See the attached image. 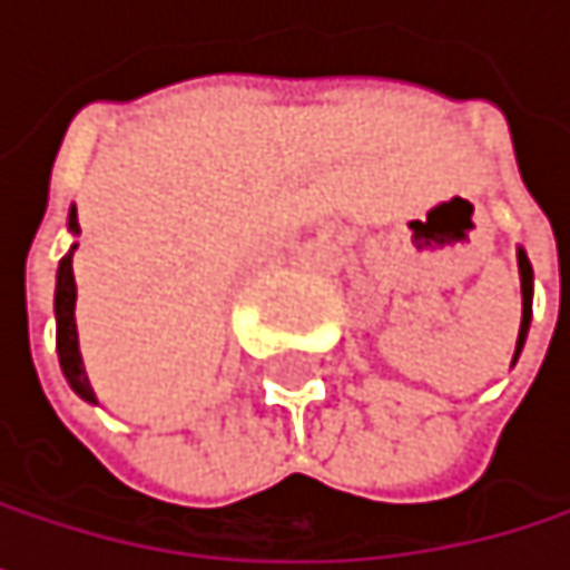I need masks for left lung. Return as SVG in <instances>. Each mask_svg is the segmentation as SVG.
Listing matches in <instances>:
<instances>
[{"label": "left lung", "instance_id": "8db88e82", "mask_svg": "<svg viewBox=\"0 0 570 570\" xmlns=\"http://www.w3.org/2000/svg\"><path fill=\"white\" fill-rule=\"evenodd\" d=\"M518 277H521V326H518V343H514L512 366L521 356V346H524V336H528V326H531V293H534V274H531V261L528 254L518 247Z\"/></svg>", "mask_w": 570, "mask_h": 570}]
</instances>
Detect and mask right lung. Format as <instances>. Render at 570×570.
<instances>
[{
  "instance_id": "right-lung-1",
  "label": "right lung",
  "mask_w": 570,
  "mask_h": 570,
  "mask_svg": "<svg viewBox=\"0 0 570 570\" xmlns=\"http://www.w3.org/2000/svg\"><path fill=\"white\" fill-rule=\"evenodd\" d=\"M68 234L78 237L81 227H78V210L75 204L68 207ZM78 244L68 247V254L58 261L56 274V350L58 363H61V373L68 380V386L85 399V402H98L95 390L88 383V373H85V363H81V350H78V326H75V274H71V257H75Z\"/></svg>"
}]
</instances>
